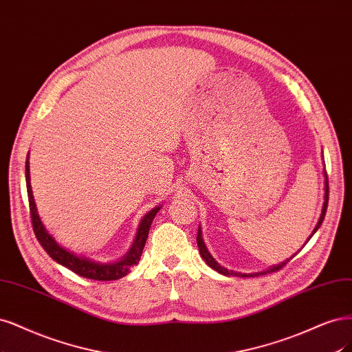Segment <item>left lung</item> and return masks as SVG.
I'll use <instances>...</instances> for the list:
<instances>
[{"label": "left lung", "mask_w": 352, "mask_h": 352, "mask_svg": "<svg viewBox=\"0 0 352 352\" xmlns=\"http://www.w3.org/2000/svg\"><path fill=\"white\" fill-rule=\"evenodd\" d=\"M323 176H324V195H323V205H322V214H320V217H319V221H318V224H316V227L313 228V232H311V234L309 236V239L306 240V243L307 241L311 239V236L318 232L319 230V227L322 226V223H323V218H324V214H326V208H328V199H329V186H328V175H326V170H323ZM197 243H198V248H199V253H201V256H202V259L205 261V263H207L210 268H212L214 271H217L218 274H221V275H226V276H241V278H248V276H256V275H265V274H268V272H275V271H278V270H281L283 266L289 261V259H293V258H289V259H287V261H284V262H281V263H278V265H274V266H271V268H268L266 271H261V272H253V274H243V272H236V271H228L227 268H224V266H221L220 263H218L214 258H212V254L208 252V249H207V246H205V241H204V239H202V230H201V226L198 227V236H197ZM305 243V245H306ZM297 254V253H296Z\"/></svg>", "instance_id": "1"}]
</instances>
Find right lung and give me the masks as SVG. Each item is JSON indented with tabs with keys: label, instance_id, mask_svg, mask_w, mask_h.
<instances>
[{
	"label": "right lung",
	"instance_id": "right-lung-1",
	"mask_svg": "<svg viewBox=\"0 0 352 352\" xmlns=\"http://www.w3.org/2000/svg\"><path fill=\"white\" fill-rule=\"evenodd\" d=\"M26 186H28V197H29L33 230H34V234H36V237H38L42 248L59 265L65 266V268L71 270L72 272H76L80 276L89 278V280H96V281L119 280V278L125 276L129 272L131 266H134L140 262L142 249H144L145 241H147V237H148L151 223L154 220L155 214L159 212L162 208V205H160V207L153 208L151 211H148L142 217V220L140 221V226L137 230V234L134 237V241H132V245L124 258H120L115 262H99V261H94L87 256H84V254H77L74 252L68 250L67 248L60 246L54 239V236L47 232L46 227L43 226L41 217L38 214V208H36V202H34L33 192H32L29 154L26 159Z\"/></svg>",
	"mask_w": 352,
	"mask_h": 352
}]
</instances>
